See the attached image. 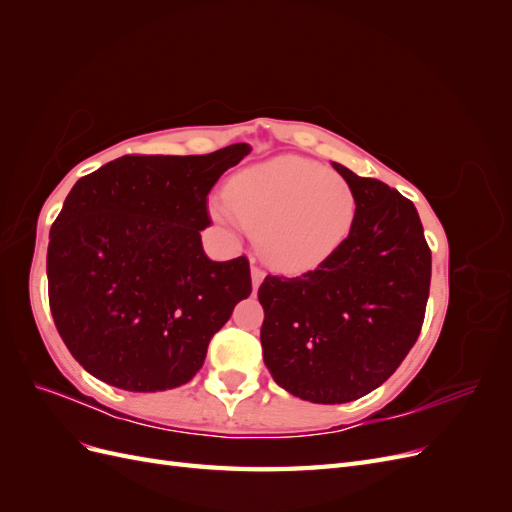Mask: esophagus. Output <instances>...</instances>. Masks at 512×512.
Listing matches in <instances>:
<instances>
[{
  "instance_id": "34e87169",
  "label": "esophagus",
  "mask_w": 512,
  "mask_h": 512,
  "mask_svg": "<svg viewBox=\"0 0 512 512\" xmlns=\"http://www.w3.org/2000/svg\"><path fill=\"white\" fill-rule=\"evenodd\" d=\"M265 271H262L260 267H256V265H252V286L258 290V286L262 284V280H265Z\"/></svg>"
}]
</instances>
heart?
<instances>
[{"mask_svg":"<svg viewBox=\"0 0 512 512\" xmlns=\"http://www.w3.org/2000/svg\"><path fill=\"white\" fill-rule=\"evenodd\" d=\"M215 220L258 232L260 254L290 275L316 271L348 243L356 222L350 183L312 160L280 156L230 181L228 198L209 203Z\"/></svg>","mask_w":512,"mask_h":512,"instance_id":"heart-1","label":"heart"}]
</instances>
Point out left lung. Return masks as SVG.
<instances>
[{
  "label": "left lung",
  "instance_id": "left-lung-1",
  "mask_svg": "<svg viewBox=\"0 0 512 512\" xmlns=\"http://www.w3.org/2000/svg\"><path fill=\"white\" fill-rule=\"evenodd\" d=\"M356 194L348 243L299 277L267 275L262 359L284 391L346 404L393 376L423 327L431 252L416 207L389 185L333 162Z\"/></svg>",
  "mask_w": 512,
  "mask_h": 512
}]
</instances>
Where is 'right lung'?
I'll use <instances>...</instances> for the list:
<instances>
[{"mask_svg":"<svg viewBox=\"0 0 512 512\" xmlns=\"http://www.w3.org/2000/svg\"><path fill=\"white\" fill-rule=\"evenodd\" d=\"M250 145L207 156H123L74 183L51 226L55 327L91 376L134 393L190 382L250 297L245 256L207 258V194Z\"/></svg>","mask_w":512,"mask_h":512,"instance_id":"obj_1","label":"right lung"}]
</instances>
